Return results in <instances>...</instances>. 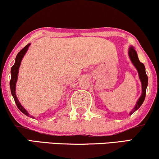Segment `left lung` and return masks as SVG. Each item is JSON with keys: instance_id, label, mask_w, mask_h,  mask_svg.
I'll use <instances>...</instances> for the list:
<instances>
[{"instance_id": "1", "label": "left lung", "mask_w": 159, "mask_h": 159, "mask_svg": "<svg viewBox=\"0 0 159 159\" xmlns=\"http://www.w3.org/2000/svg\"><path fill=\"white\" fill-rule=\"evenodd\" d=\"M128 53H129L130 59L131 60L132 63L134 64V65L135 66V67L137 69V71L139 73V75L140 80H141L142 86V95L140 96L139 99L138 100L137 103L136 104L135 108H134V109L130 112V115H131L134 111H136V110L139 109L140 106H142V104L143 103L144 98H145L146 89H147V86H148V78L145 73V67H144V65L139 61V59L138 58L137 53H136V51L134 50V48L133 47L130 48Z\"/></svg>"}]
</instances>
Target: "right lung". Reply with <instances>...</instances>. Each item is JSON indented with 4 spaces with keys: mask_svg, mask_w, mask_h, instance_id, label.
<instances>
[{
    "mask_svg": "<svg viewBox=\"0 0 159 159\" xmlns=\"http://www.w3.org/2000/svg\"><path fill=\"white\" fill-rule=\"evenodd\" d=\"M30 44H28L27 45L25 46L23 49L21 50L19 53H17V56H16L15 59V65L12 66V67L11 68V80H10V89H11V94H12L14 100H15L16 105H17V108H19L20 111L23 112V114H25L26 116H29L31 117H33V116L29 115V114L28 113V111L24 108L23 106H21V104L20 103V102L18 101V99L17 98V96H16L15 93V89H16V82H17V75H18V71H19V67L20 65L21 60L23 59V57L25 55V53L27 51L28 48H29ZM34 118V117H33Z\"/></svg>",
    "mask_w": 159,
    "mask_h": 159,
    "instance_id": "right-lung-1",
    "label": "right lung"
}]
</instances>
